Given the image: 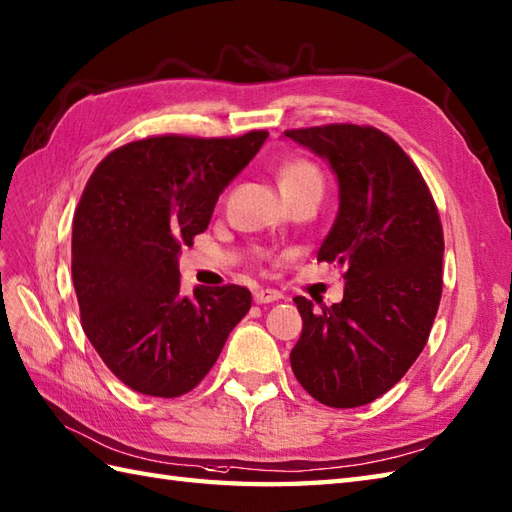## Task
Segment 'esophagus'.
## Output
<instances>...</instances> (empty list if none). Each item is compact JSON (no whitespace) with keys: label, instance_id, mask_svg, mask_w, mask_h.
Segmentation results:
<instances>
[{"label":"esophagus","instance_id":"1","mask_svg":"<svg viewBox=\"0 0 512 512\" xmlns=\"http://www.w3.org/2000/svg\"><path fill=\"white\" fill-rule=\"evenodd\" d=\"M253 299L257 301V303H275V301H279V299H283V294L281 292H277V290H270V288H261V290H257L255 294H253Z\"/></svg>","mask_w":512,"mask_h":512}]
</instances>
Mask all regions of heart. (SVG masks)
I'll return each mask as SVG.
<instances>
[{
    "mask_svg": "<svg viewBox=\"0 0 512 512\" xmlns=\"http://www.w3.org/2000/svg\"><path fill=\"white\" fill-rule=\"evenodd\" d=\"M279 187L281 194L301 192V189H320L323 187V176H320V170L312 161L290 159L279 170Z\"/></svg>",
    "mask_w": 512,
    "mask_h": 512,
    "instance_id": "b5f03b06",
    "label": "heart"
}]
</instances>
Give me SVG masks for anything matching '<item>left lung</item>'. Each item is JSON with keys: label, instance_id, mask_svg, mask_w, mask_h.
I'll use <instances>...</instances> for the list:
<instances>
[{"label": "left lung", "instance_id": "obj_1", "mask_svg": "<svg viewBox=\"0 0 512 512\" xmlns=\"http://www.w3.org/2000/svg\"><path fill=\"white\" fill-rule=\"evenodd\" d=\"M285 137L329 161L340 207L318 261L342 264L340 303L303 318L292 371L329 408L382 397L419 358L443 294V224L430 187L395 139L373 126L327 124Z\"/></svg>", "mask_w": 512, "mask_h": 512}]
</instances>
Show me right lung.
Masks as SVG:
<instances>
[{"mask_svg":"<svg viewBox=\"0 0 512 512\" xmlns=\"http://www.w3.org/2000/svg\"><path fill=\"white\" fill-rule=\"evenodd\" d=\"M266 137L130 141L82 192L71 231L80 323L111 373L141 395L194 390L251 310V292L233 283L183 296L178 253L209 227L218 196Z\"/></svg>","mask_w":512,"mask_h":512,"instance_id":"right-lung-1","label":"right lung"}]
</instances>
